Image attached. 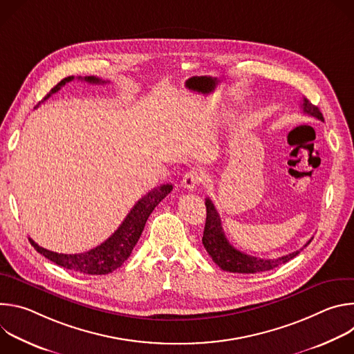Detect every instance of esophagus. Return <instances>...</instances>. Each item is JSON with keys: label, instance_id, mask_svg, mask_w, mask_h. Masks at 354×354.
Returning <instances> with one entry per match:
<instances>
[{"label": "esophagus", "instance_id": "esophagus-1", "mask_svg": "<svg viewBox=\"0 0 354 354\" xmlns=\"http://www.w3.org/2000/svg\"><path fill=\"white\" fill-rule=\"evenodd\" d=\"M201 182V175L200 172L197 171H190L187 172L185 176H183V180H182V185L185 189L187 190H194Z\"/></svg>", "mask_w": 354, "mask_h": 354}]
</instances>
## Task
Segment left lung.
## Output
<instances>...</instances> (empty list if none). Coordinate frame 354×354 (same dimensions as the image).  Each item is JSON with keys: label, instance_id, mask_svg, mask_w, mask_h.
Segmentation results:
<instances>
[{"label": "left lung", "instance_id": "left-lung-1", "mask_svg": "<svg viewBox=\"0 0 354 354\" xmlns=\"http://www.w3.org/2000/svg\"><path fill=\"white\" fill-rule=\"evenodd\" d=\"M302 112L317 118L318 120L324 122V116L321 111L313 105L307 97L302 99L301 102ZM206 210H207V218H206V225H205V232H203V242L206 250L209 252V255L214 261V263L221 268L225 272L231 273H261L266 270H272L290 259L295 258L299 250L291 252V254L277 258V259H259L255 257H249L246 254H242L238 249H235L227 239L223 225H221V218L218 216V212L216 210L213 201L210 198H206ZM313 238L304 245L308 246Z\"/></svg>", "mask_w": 354, "mask_h": 354}]
</instances>
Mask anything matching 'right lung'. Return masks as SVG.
Listing matches in <instances>:
<instances>
[{
    "instance_id": "1",
    "label": "right lung",
    "mask_w": 354,
    "mask_h": 354,
    "mask_svg": "<svg viewBox=\"0 0 354 354\" xmlns=\"http://www.w3.org/2000/svg\"><path fill=\"white\" fill-rule=\"evenodd\" d=\"M73 80H74V77H67V78L62 80L55 88H52V91H50L43 97L41 102H44V100L48 99L53 93L59 92L62 89V86H64L67 82H70ZM78 80H84L89 84H105L106 82L104 80L93 77V75L84 77V78L78 77ZM172 189H174V186L167 183V185H161L160 187H156L151 192H148L144 197H141L137 201L134 207L127 214V217L124 218V221L120 224V227L105 242H102L88 252H82V254H74V255L57 254V252H52V250L39 246L32 238H29V242L32 243V246L39 252L40 255H43L48 261L55 262L56 265H59L64 269L84 273V274H92V276L112 273L113 270L120 268L127 261L133 248L136 246L137 241L141 236V232L144 230V225H145L149 214L153 213V210L158 206L160 201L162 198H165L172 192Z\"/></svg>"
}]
</instances>
